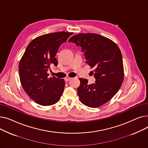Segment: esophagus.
<instances>
[{
	"label": "esophagus",
	"instance_id": "obj_1",
	"mask_svg": "<svg viewBox=\"0 0 148 148\" xmlns=\"http://www.w3.org/2000/svg\"><path fill=\"white\" fill-rule=\"evenodd\" d=\"M71 77H69L67 76V77H66L65 78V82H68V81H69V80H71Z\"/></svg>",
	"mask_w": 148,
	"mask_h": 148
}]
</instances>
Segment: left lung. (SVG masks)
<instances>
[{"mask_svg": "<svg viewBox=\"0 0 148 148\" xmlns=\"http://www.w3.org/2000/svg\"><path fill=\"white\" fill-rule=\"evenodd\" d=\"M68 42L80 46L86 64L95 68L92 72L95 83L88 84L87 79H79L77 94L81 102L92 108L104 104L117 93L123 80L122 57L118 46L97 34H77Z\"/></svg>", "mask_w": 148, "mask_h": 148, "instance_id": "left-lung-1", "label": "left lung"}]
</instances>
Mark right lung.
Here are the masks:
<instances>
[{"label": "right lung", "mask_w": 148, "mask_h": 148, "mask_svg": "<svg viewBox=\"0 0 148 148\" xmlns=\"http://www.w3.org/2000/svg\"><path fill=\"white\" fill-rule=\"evenodd\" d=\"M73 32H59L38 36L27 45L19 63V75L22 86L29 97L41 106L56 103L63 94L64 79L49 77L50 65L56 66L55 58L60 45Z\"/></svg>", "instance_id": "right-lung-1"}]
</instances>
